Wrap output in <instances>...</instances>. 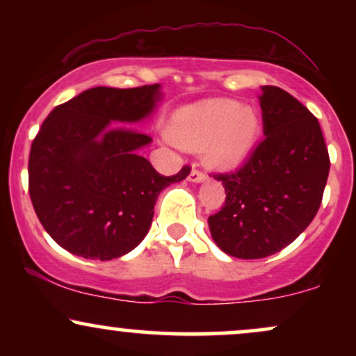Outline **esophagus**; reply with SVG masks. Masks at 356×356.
I'll list each match as a JSON object with an SVG mask.
<instances>
[{"mask_svg": "<svg viewBox=\"0 0 356 356\" xmlns=\"http://www.w3.org/2000/svg\"><path fill=\"white\" fill-rule=\"evenodd\" d=\"M189 181L191 182H202V181H206V174L204 172H201V170L197 169V167H192V170H191V174H189Z\"/></svg>", "mask_w": 356, "mask_h": 356, "instance_id": "obj_1", "label": "esophagus"}]
</instances>
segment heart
Here are the masks:
<instances>
[{
    "label": "heart",
    "mask_w": 356,
    "mask_h": 356,
    "mask_svg": "<svg viewBox=\"0 0 356 356\" xmlns=\"http://www.w3.org/2000/svg\"><path fill=\"white\" fill-rule=\"evenodd\" d=\"M259 129L254 108L236 100L218 99L177 110L169 125V136L184 149H202L207 165L227 169L248 157Z\"/></svg>",
    "instance_id": "obj_1"
}]
</instances>
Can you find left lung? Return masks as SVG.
<instances>
[{
    "mask_svg": "<svg viewBox=\"0 0 356 356\" xmlns=\"http://www.w3.org/2000/svg\"><path fill=\"white\" fill-rule=\"evenodd\" d=\"M261 90L266 137L239 169L214 174L226 201L209 216L212 239L241 259L271 256L291 244L320 209L330 172L318 118L280 87Z\"/></svg>",
    "mask_w": 356,
    "mask_h": 356,
    "instance_id": "left-lung-1",
    "label": "left lung"
}]
</instances>
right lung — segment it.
I'll list each match as a JSON object with an SVG mask.
<instances>
[{
	"label": "right lung",
	"instance_id": "right-lung-1",
	"mask_svg": "<svg viewBox=\"0 0 356 356\" xmlns=\"http://www.w3.org/2000/svg\"><path fill=\"white\" fill-rule=\"evenodd\" d=\"M159 85L95 87L44 118L28 159V191L36 216L72 254L108 261L140 244L159 194L191 172L165 177L137 154L147 134L110 122H138L152 112Z\"/></svg>",
	"mask_w": 356,
	"mask_h": 356
}]
</instances>
